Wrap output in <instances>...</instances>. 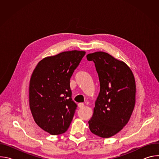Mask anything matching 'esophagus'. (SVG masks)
<instances>
[{
    "label": "esophagus",
    "instance_id": "1",
    "mask_svg": "<svg viewBox=\"0 0 159 159\" xmlns=\"http://www.w3.org/2000/svg\"><path fill=\"white\" fill-rule=\"evenodd\" d=\"M79 108H83L84 107V104L82 102H80L79 104Z\"/></svg>",
    "mask_w": 159,
    "mask_h": 159
}]
</instances>
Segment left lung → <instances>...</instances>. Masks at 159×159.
Masks as SVG:
<instances>
[{
  "label": "left lung",
  "instance_id": "obj_1",
  "mask_svg": "<svg viewBox=\"0 0 159 159\" xmlns=\"http://www.w3.org/2000/svg\"><path fill=\"white\" fill-rule=\"evenodd\" d=\"M98 74L100 92L93 117L88 121L91 132L102 138L115 135L127 124L135 104L136 85L128 65L109 54L89 53Z\"/></svg>",
  "mask_w": 159,
  "mask_h": 159
}]
</instances>
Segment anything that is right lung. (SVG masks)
<instances>
[{"label":"right lung","mask_w":159,"mask_h":159,"mask_svg":"<svg viewBox=\"0 0 159 159\" xmlns=\"http://www.w3.org/2000/svg\"><path fill=\"white\" fill-rule=\"evenodd\" d=\"M85 52L70 51L44 58L34 70L30 84V106L36 124L52 135L67 131L77 104L70 80Z\"/></svg>","instance_id":"right-lung-1"}]
</instances>
